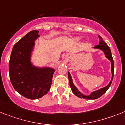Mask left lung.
I'll list each match as a JSON object with an SVG mask.
<instances>
[{"label":"left lung","instance_id":"left-lung-1","mask_svg":"<svg viewBox=\"0 0 125 125\" xmlns=\"http://www.w3.org/2000/svg\"><path fill=\"white\" fill-rule=\"evenodd\" d=\"M99 44H98L97 45L94 47L95 49H101L104 52L105 55L107 57L108 60H110V62H111V72L112 74V80L111 81H110L109 84L107 85V86H105V87H103V88H101V89H99L97 91H95L93 92L91 94L89 95H84V94H81L80 91H78V89H77L76 87H75L74 84H73V81H72V77H71L70 74L69 72H68V79H69V82H70V86L71 89H72V92H73V94L75 95H76L77 97H78L80 98H83V99H98L99 97L102 96L107 90L110 87V85H111L112 82L113 78H114V60H113L112 56L111 53V51H110V47L108 46L107 44L102 39V37H101L100 36H99Z\"/></svg>","mask_w":125,"mask_h":125}]
</instances>
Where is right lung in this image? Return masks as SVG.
<instances>
[{
    "label": "right lung",
    "instance_id": "obj_1",
    "mask_svg": "<svg viewBox=\"0 0 125 125\" xmlns=\"http://www.w3.org/2000/svg\"><path fill=\"white\" fill-rule=\"evenodd\" d=\"M39 31L33 30L14 45L9 60L10 81L14 89L30 99L42 97L51 88L55 70L38 68L31 62V54Z\"/></svg>",
    "mask_w": 125,
    "mask_h": 125
}]
</instances>
